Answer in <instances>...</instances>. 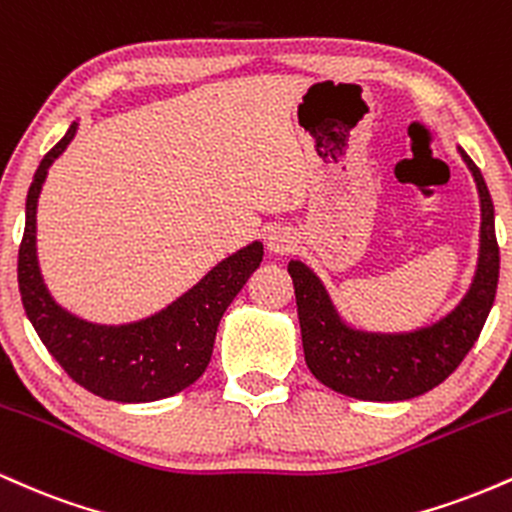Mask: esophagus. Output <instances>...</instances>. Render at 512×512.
<instances>
[{"label":"esophagus","mask_w":512,"mask_h":512,"mask_svg":"<svg viewBox=\"0 0 512 512\" xmlns=\"http://www.w3.org/2000/svg\"><path fill=\"white\" fill-rule=\"evenodd\" d=\"M293 243H296V240H293L291 231H286V228H274L267 238V248L272 250L274 255H286V252H291Z\"/></svg>","instance_id":"obj_1"}]
</instances>
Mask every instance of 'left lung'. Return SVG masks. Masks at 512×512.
<instances>
[{
    "label": "left lung",
    "mask_w": 512,
    "mask_h": 512,
    "mask_svg": "<svg viewBox=\"0 0 512 512\" xmlns=\"http://www.w3.org/2000/svg\"><path fill=\"white\" fill-rule=\"evenodd\" d=\"M457 151L477 182L481 233L474 281L452 313L414 332L354 330L339 317L313 269L298 260L289 262L305 363L322 385L339 395L363 402H402L419 397L443 383L479 339L496 298L501 257L489 187L472 158L464 154V149Z\"/></svg>",
    "instance_id": "obj_1"
}]
</instances>
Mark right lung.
<instances>
[{
  "label": "right lung",
  "mask_w": 512,
  "mask_h": 512,
  "mask_svg": "<svg viewBox=\"0 0 512 512\" xmlns=\"http://www.w3.org/2000/svg\"><path fill=\"white\" fill-rule=\"evenodd\" d=\"M76 134V122L45 154L26 197L19 248V291L28 320L64 373L113 402H156L178 395L204 373L226 308L260 267V240L216 264L199 284L161 313L129 325H96L62 308L45 289L35 255V209L45 175Z\"/></svg>",
  "instance_id": "obj_1"
}]
</instances>
